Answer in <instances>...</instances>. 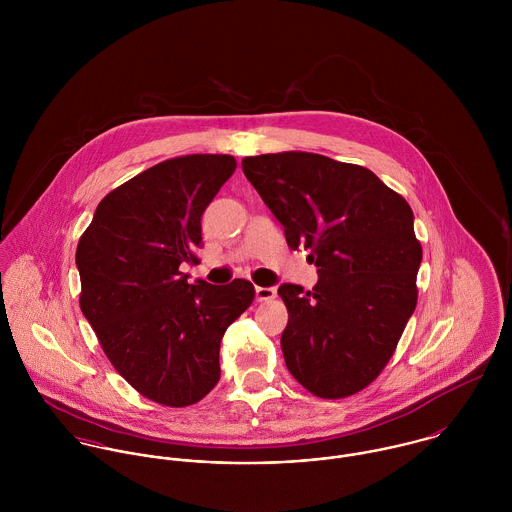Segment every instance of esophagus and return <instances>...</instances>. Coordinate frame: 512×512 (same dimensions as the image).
Segmentation results:
<instances>
[{"label": "esophagus", "instance_id": "esophagus-1", "mask_svg": "<svg viewBox=\"0 0 512 512\" xmlns=\"http://www.w3.org/2000/svg\"><path fill=\"white\" fill-rule=\"evenodd\" d=\"M276 297V288H262V286H256V299L258 301H270Z\"/></svg>", "mask_w": 512, "mask_h": 512}]
</instances>
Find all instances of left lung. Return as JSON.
<instances>
[{
	"instance_id": "8db88e82",
	"label": "left lung",
	"mask_w": 512,
	"mask_h": 512,
	"mask_svg": "<svg viewBox=\"0 0 512 512\" xmlns=\"http://www.w3.org/2000/svg\"><path fill=\"white\" fill-rule=\"evenodd\" d=\"M246 179L309 250L313 290L284 284L282 351L293 378L327 400L361 392L388 365L418 303L422 244L406 199L370 169L307 151L242 159Z\"/></svg>"
}]
</instances>
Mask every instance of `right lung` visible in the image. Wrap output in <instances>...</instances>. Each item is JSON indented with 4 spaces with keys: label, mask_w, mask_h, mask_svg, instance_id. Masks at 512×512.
Returning a JSON list of instances; mask_svg holds the SVG:
<instances>
[{
    "label": "right lung",
    "mask_w": 512,
    "mask_h": 512,
    "mask_svg": "<svg viewBox=\"0 0 512 512\" xmlns=\"http://www.w3.org/2000/svg\"><path fill=\"white\" fill-rule=\"evenodd\" d=\"M236 159H165L110 191L76 246L80 309L108 361L147 400L185 408L219 382L220 341L254 301L248 280L187 282L201 217Z\"/></svg>",
    "instance_id": "1"
}]
</instances>
